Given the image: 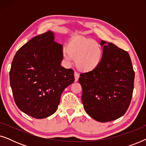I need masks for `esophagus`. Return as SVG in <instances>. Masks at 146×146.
I'll list each match as a JSON object with an SVG mask.
<instances>
[{
  "mask_svg": "<svg viewBox=\"0 0 146 146\" xmlns=\"http://www.w3.org/2000/svg\"><path fill=\"white\" fill-rule=\"evenodd\" d=\"M74 78L76 82H77L79 79V74L77 72H74Z\"/></svg>",
  "mask_w": 146,
  "mask_h": 146,
  "instance_id": "obj_1",
  "label": "esophagus"
}]
</instances>
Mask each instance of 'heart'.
I'll return each instance as SVG.
<instances>
[{
	"instance_id": "b5f03b06",
	"label": "heart",
	"mask_w": 146,
	"mask_h": 146,
	"mask_svg": "<svg viewBox=\"0 0 146 146\" xmlns=\"http://www.w3.org/2000/svg\"><path fill=\"white\" fill-rule=\"evenodd\" d=\"M62 57L68 65L75 60L76 66L82 72H92L100 65L103 58V50L94 40L76 37L68 44L62 51Z\"/></svg>"
}]
</instances>
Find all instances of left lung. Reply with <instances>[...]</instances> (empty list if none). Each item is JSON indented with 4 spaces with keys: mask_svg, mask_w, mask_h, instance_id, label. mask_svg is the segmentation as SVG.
<instances>
[{
    "mask_svg": "<svg viewBox=\"0 0 146 146\" xmlns=\"http://www.w3.org/2000/svg\"><path fill=\"white\" fill-rule=\"evenodd\" d=\"M103 58L94 71L80 74L84 108L100 122L115 120L128 108L133 90L135 73L127 52L101 40Z\"/></svg>",
    "mask_w": 146,
    "mask_h": 146,
    "instance_id": "obj_1",
    "label": "left lung"
}]
</instances>
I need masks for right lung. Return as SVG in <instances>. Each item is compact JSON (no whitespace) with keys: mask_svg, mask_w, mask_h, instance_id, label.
Segmentation results:
<instances>
[{"mask_svg":"<svg viewBox=\"0 0 146 146\" xmlns=\"http://www.w3.org/2000/svg\"><path fill=\"white\" fill-rule=\"evenodd\" d=\"M61 46L49 31L23 45L12 62L10 83L16 104L35 118L55 113L63 91L74 82L72 70L60 65Z\"/></svg>","mask_w":146,"mask_h":146,"instance_id":"right-lung-1","label":"right lung"}]
</instances>
